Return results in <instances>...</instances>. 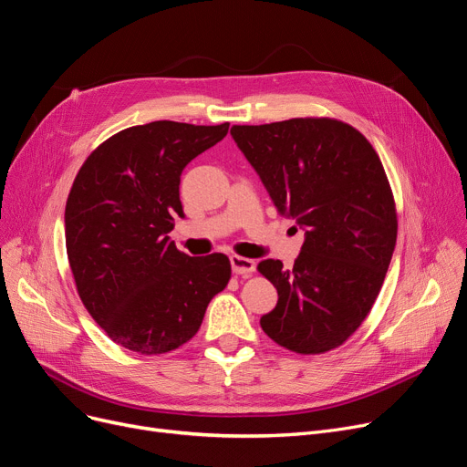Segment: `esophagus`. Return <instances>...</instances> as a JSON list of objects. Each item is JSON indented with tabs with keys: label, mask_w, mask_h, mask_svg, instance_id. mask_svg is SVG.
<instances>
[{
	"label": "esophagus",
	"mask_w": 467,
	"mask_h": 467,
	"mask_svg": "<svg viewBox=\"0 0 467 467\" xmlns=\"http://www.w3.org/2000/svg\"><path fill=\"white\" fill-rule=\"evenodd\" d=\"M231 267L236 275H250L255 269V261L242 255H231Z\"/></svg>",
	"instance_id": "obj_1"
}]
</instances>
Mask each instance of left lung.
<instances>
[{"label": "left lung", "instance_id": "8db88e82", "mask_svg": "<svg viewBox=\"0 0 467 467\" xmlns=\"http://www.w3.org/2000/svg\"><path fill=\"white\" fill-rule=\"evenodd\" d=\"M231 135L278 213L306 231L292 269L278 259L257 265L278 292L261 328L301 355L336 349L370 313L395 250V200L379 156L332 118L233 126Z\"/></svg>", "mask_w": 467, "mask_h": 467}]
</instances>
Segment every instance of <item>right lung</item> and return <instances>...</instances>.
<instances>
[{
	"label": "right lung",
	"mask_w": 467,
	"mask_h": 467,
	"mask_svg": "<svg viewBox=\"0 0 467 467\" xmlns=\"http://www.w3.org/2000/svg\"><path fill=\"white\" fill-rule=\"evenodd\" d=\"M227 131L150 121L112 135L79 168L65 210L67 254L86 309L118 346L177 349L227 286L225 254L191 257L168 236L173 215L183 217L181 173Z\"/></svg>",
	"instance_id": "right-lung-1"
}]
</instances>
